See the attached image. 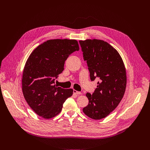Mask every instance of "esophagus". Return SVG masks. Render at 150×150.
Returning a JSON list of instances; mask_svg holds the SVG:
<instances>
[{"label":"esophagus","mask_w":150,"mask_h":150,"mask_svg":"<svg viewBox=\"0 0 150 150\" xmlns=\"http://www.w3.org/2000/svg\"><path fill=\"white\" fill-rule=\"evenodd\" d=\"M74 94H76V95H78V96L82 94V93H81V92H79V91H76V90H74Z\"/></svg>","instance_id":"esophagus-1"}]
</instances>
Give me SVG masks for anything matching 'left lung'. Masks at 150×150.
<instances>
[{
  "instance_id": "1",
  "label": "left lung",
  "mask_w": 150,
  "mask_h": 150,
  "mask_svg": "<svg viewBox=\"0 0 150 150\" xmlns=\"http://www.w3.org/2000/svg\"><path fill=\"white\" fill-rule=\"evenodd\" d=\"M83 57L87 61L91 81L100 79L89 103L82 111L88 117L100 120L108 116L121 101L126 87V73L118 52L101 40H80Z\"/></svg>"
}]
</instances>
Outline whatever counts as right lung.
<instances>
[{"mask_svg": "<svg viewBox=\"0 0 150 150\" xmlns=\"http://www.w3.org/2000/svg\"><path fill=\"white\" fill-rule=\"evenodd\" d=\"M79 50L76 40L53 39L39 45L28 57L22 76L24 97L33 110L45 119L60 113L73 90L57 87L54 79L64 69L65 62Z\"/></svg>", "mask_w": 150, "mask_h": 150, "instance_id": "add662e5", "label": "right lung"}]
</instances>
